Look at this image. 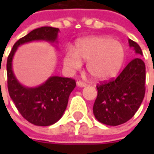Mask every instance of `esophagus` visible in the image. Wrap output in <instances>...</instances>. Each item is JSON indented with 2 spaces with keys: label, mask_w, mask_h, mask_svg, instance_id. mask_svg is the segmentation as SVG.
<instances>
[{
  "label": "esophagus",
  "mask_w": 154,
  "mask_h": 154,
  "mask_svg": "<svg viewBox=\"0 0 154 154\" xmlns=\"http://www.w3.org/2000/svg\"><path fill=\"white\" fill-rule=\"evenodd\" d=\"M77 86H80V87H84V86H86V84L84 83V82H82V81H78L77 82Z\"/></svg>",
  "instance_id": "obj_1"
}]
</instances>
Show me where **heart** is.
Returning <instances> with one entry per match:
<instances>
[{
    "label": "heart",
    "instance_id": "heart-1",
    "mask_svg": "<svg viewBox=\"0 0 154 154\" xmlns=\"http://www.w3.org/2000/svg\"><path fill=\"white\" fill-rule=\"evenodd\" d=\"M125 51L117 40L103 36H92L76 42L74 50L68 48L63 56V63L69 70L81 68L82 62L95 80L102 81L115 77L123 65Z\"/></svg>",
    "mask_w": 154,
    "mask_h": 154
}]
</instances>
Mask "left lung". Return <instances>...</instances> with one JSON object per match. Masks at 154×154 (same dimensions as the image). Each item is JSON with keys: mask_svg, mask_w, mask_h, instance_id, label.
<instances>
[{"mask_svg": "<svg viewBox=\"0 0 154 154\" xmlns=\"http://www.w3.org/2000/svg\"><path fill=\"white\" fill-rule=\"evenodd\" d=\"M128 44L135 54L142 56L138 44L131 39ZM145 63L136 57L117 78L98 85V97L93 104L96 119L109 126H117L131 119L145 96Z\"/></svg>", "mask_w": 154, "mask_h": 154, "instance_id": "1", "label": "left lung"}]
</instances>
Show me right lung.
<instances>
[{
	"label": "right lung",
	"instance_id": "1",
	"mask_svg": "<svg viewBox=\"0 0 154 154\" xmlns=\"http://www.w3.org/2000/svg\"><path fill=\"white\" fill-rule=\"evenodd\" d=\"M58 28L43 26L35 29L19 39L8 57L7 74L10 98L16 108L27 121L37 126H50L56 123L67 108L70 93L76 86L70 78L51 76L37 87L23 86L13 71V58L18 47L32 41L57 43Z\"/></svg>",
	"mask_w": 154,
	"mask_h": 154
}]
</instances>
